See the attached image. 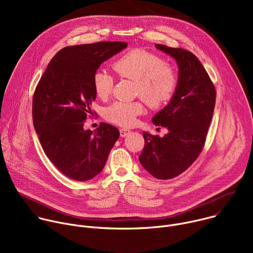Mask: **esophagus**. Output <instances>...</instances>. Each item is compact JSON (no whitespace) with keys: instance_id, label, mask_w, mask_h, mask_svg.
<instances>
[{"instance_id":"34e87169","label":"esophagus","mask_w":253,"mask_h":253,"mask_svg":"<svg viewBox=\"0 0 253 253\" xmlns=\"http://www.w3.org/2000/svg\"><path fill=\"white\" fill-rule=\"evenodd\" d=\"M130 133V130H127V129H120V136L121 137H125V136H127L128 134Z\"/></svg>"}]
</instances>
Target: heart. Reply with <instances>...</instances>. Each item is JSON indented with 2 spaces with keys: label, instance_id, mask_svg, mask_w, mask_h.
<instances>
[{
  "label": "heart",
  "instance_id": "heart-1",
  "mask_svg": "<svg viewBox=\"0 0 253 253\" xmlns=\"http://www.w3.org/2000/svg\"><path fill=\"white\" fill-rule=\"evenodd\" d=\"M116 73L123 78L135 81L136 92L151 107H159L173 96L178 78L176 71L149 51L133 49L116 59L112 65ZM114 85L113 77L104 70H97L93 75V88L98 98L105 100L110 96ZM143 112L139 101H117L106 108L108 121L120 126H131L136 116Z\"/></svg>",
  "mask_w": 253,
  "mask_h": 253
}]
</instances>
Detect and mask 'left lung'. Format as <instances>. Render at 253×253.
I'll use <instances>...</instances> for the list:
<instances>
[{"mask_svg":"<svg viewBox=\"0 0 253 253\" xmlns=\"http://www.w3.org/2000/svg\"><path fill=\"white\" fill-rule=\"evenodd\" d=\"M155 47L173 58L178 66V82L169 103L152 122L165 127L163 137L143 132L145 146L141 165L157 179H171L184 172L200 154L215 106V88L204 67L191 52Z\"/></svg>","mask_w":253,"mask_h":253,"instance_id":"8db88e82","label":"left lung"}]
</instances>
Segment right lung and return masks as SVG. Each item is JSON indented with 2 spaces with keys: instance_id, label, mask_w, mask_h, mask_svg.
<instances>
[{
  "instance_id": "1",
  "label": "right lung",
  "mask_w": 253,
  "mask_h": 253,
  "mask_svg": "<svg viewBox=\"0 0 253 253\" xmlns=\"http://www.w3.org/2000/svg\"><path fill=\"white\" fill-rule=\"evenodd\" d=\"M127 47L125 42L70 46L50 61L33 98V123L45 154L67 177L87 181L104 168L119 130L102 123L84 129L96 99L93 75L102 63Z\"/></svg>"
}]
</instances>
